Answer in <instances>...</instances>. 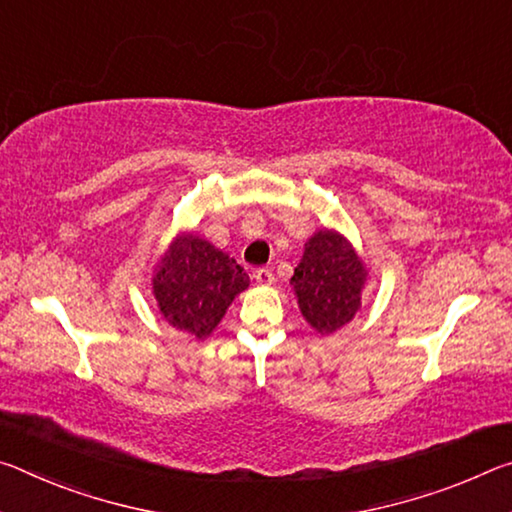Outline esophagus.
Returning <instances> with one entry per match:
<instances>
[{"label": "esophagus", "instance_id": "esophagus-1", "mask_svg": "<svg viewBox=\"0 0 512 512\" xmlns=\"http://www.w3.org/2000/svg\"><path fill=\"white\" fill-rule=\"evenodd\" d=\"M254 279H256V283H261V286H272L274 274H272V270H267V267H261V270L254 272Z\"/></svg>", "mask_w": 512, "mask_h": 512}]
</instances>
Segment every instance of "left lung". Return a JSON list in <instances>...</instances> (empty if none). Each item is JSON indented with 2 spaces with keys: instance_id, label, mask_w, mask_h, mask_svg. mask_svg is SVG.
<instances>
[{
  "instance_id": "1",
  "label": "left lung",
  "mask_w": 512,
  "mask_h": 512,
  "mask_svg": "<svg viewBox=\"0 0 512 512\" xmlns=\"http://www.w3.org/2000/svg\"><path fill=\"white\" fill-rule=\"evenodd\" d=\"M290 283L304 320L320 335H329L358 313L367 267L342 233L322 229L308 238Z\"/></svg>"
}]
</instances>
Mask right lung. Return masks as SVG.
<instances>
[{"mask_svg": "<svg viewBox=\"0 0 512 512\" xmlns=\"http://www.w3.org/2000/svg\"><path fill=\"white\" fill-rule=\"evenodd\" d=\"M154 297L174 329L204 340L249 286V276L211 242L195 233H179L154 270Z\"/></svg>", "mask_w": 512, "mask_h": 512, "instance_id": "right-lung-1", "label": "right lung"}]
</instances>
